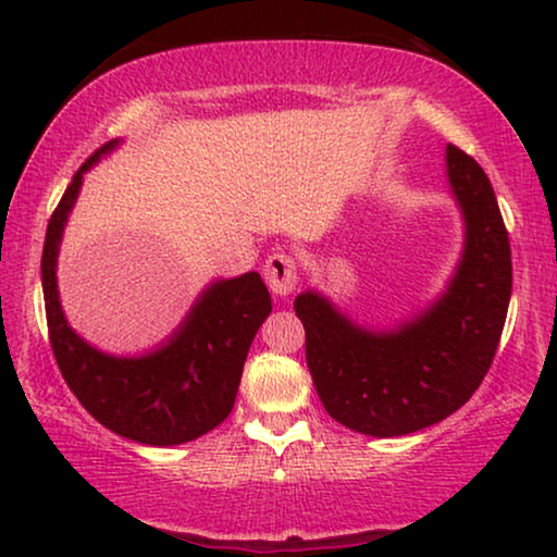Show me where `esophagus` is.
Segmentation results:
<instances>
[{
  "mask_svg": "<svg viewBox=\"0 0 557 557\" xmlns=\"http://www.w3.org/2000/svg\"><path fill=\"white\" fill-rule=\"evenodd\" d=\"M263 278L276 296L292 294L296 281H299V265H296V258L292 253H284V250L271 253L263 263Z\"/></svg>",
  "mask_w": 557,
  "mask_h": 557,
  "instance_id": "34e87169",
  "label": "esophagus"
}]
</instances>
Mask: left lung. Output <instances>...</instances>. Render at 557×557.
<instances>
[{"instance_id": "left-lung-1", "label": "left lung", "mask_w": 557, "mask_h": 557, "mask_svg": "<svg viewBox=\"0 0 557 557\" xmlns=\"http://www.w3.org/2000/svg\"><path fill=\"white\" fill-rule=\"evenodd\" d=\"M448 182L467 220V246L448 292L416 322L387 334L360 330L314 292L294 301L307 364L326 413L347 429L391 438L429 429L467 403L505 330L512 250L482 166L446 147Z\"/></svg>"}]
</instances>
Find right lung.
<instances>
[{"label":"right lung","mask_w":557,"mask_h":557,"mask_svg":"<svg viewBox=\"0 0 557 557\" xmlns=\"http://www.w3.org/2000/svg\"><path fill=\"white\" fill-rule=\"evenodd\" d=\"M113 144H103L81 164L45 233L42 294L50 347L67 387L98 423L139 444H185L215 429L233 410L250 342L271 314V296L261 276L250 271L212 284L170 345L154 355L126 360L88 347L67 326L60 309L58 243L78 197L83 172Z\"/></svg>","instance_id":"1"}]
</instances>
